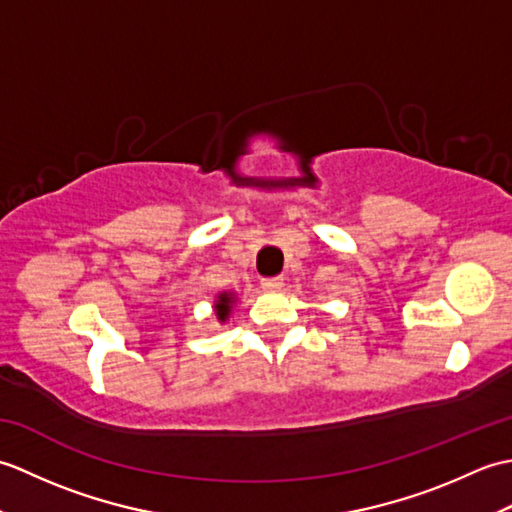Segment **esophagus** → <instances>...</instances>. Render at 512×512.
<instances>
[{
	"instance_id": "1",
	"label": "esophagus",
	"mask_w": 512,
	"mask_h": 512,
	"mask_svg": "<svg viewBox=\"0 0 512 512\" xmlns=\"http://www.w3.org/2000/svg\"><path fill=\"white\" fill-rule=\"evenodd\" d=\"M281 286H284V279H281V277H264L262 279L264 290H279Z\"/></svg>"
}]
</instances>
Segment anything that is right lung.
<instances>
[{"label":"right lung","instance_id":"obj_1","mask_svg":"<svg viewBox=\"0 0 512 512\" xmlns=\"http://www.w3.org/2000/svg\"><path fill=\"white\" fill-rule=\"evenodd\" d=\"M233 303H235V295H231V292H222V295L217 297V301H215V314H217V319H220L222 323L228 319V314H231Z\"/></svg>","mask_w":512,"mask_h":512}]
</instances>
